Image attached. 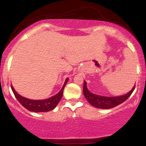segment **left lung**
I'll return each mask as SVG.
<instances>
[{"label": "left lung", "instance_id": "8db88e82", "mask_svg": "<svg viewBox=\"0 0 146 146\" xmlns=\"http://www.w3.org/2000/svg\"><path fill=\"white\" fill-rule=\"evenodd\" d=\"M134 89L135 86L130 92L122 96L104 97L91 93L87 88L86 82L84 81L83 84V94L85 98L91 105L100 109H111L117 107V105L126 101L131 96Z\"/></svg>", "mask_w": 146, "mask_h": 146}]
</instances>
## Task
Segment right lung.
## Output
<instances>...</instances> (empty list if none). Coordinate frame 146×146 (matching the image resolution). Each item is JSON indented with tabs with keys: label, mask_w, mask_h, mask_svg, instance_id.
I'll return each mask as SVG.
<instances>
[{
	"label": "right lung",
	"mask_w": 146,
	"mask_h": 146,
	"mask_svg": "<svg viewBox=\"0 0 146 146\" xmlns=\"http://www.w3.org/2000/svg\"><path fill=\"white\" fill-rule=\"evenodd\" d=\"M68 80V78L66 79L63 88H61V90L56 95L48 98V99L42 100H29L25 98H23L15 90L12 85L11 89L13 90V93H14L16 99L27 110L31 111H35V112H46V111H48L54 110L56 107L57 104H58V102L62 98L64 88L66 86V83H67Z\"/></svg>",
	"instance_id": "1"
}]
</instances>
